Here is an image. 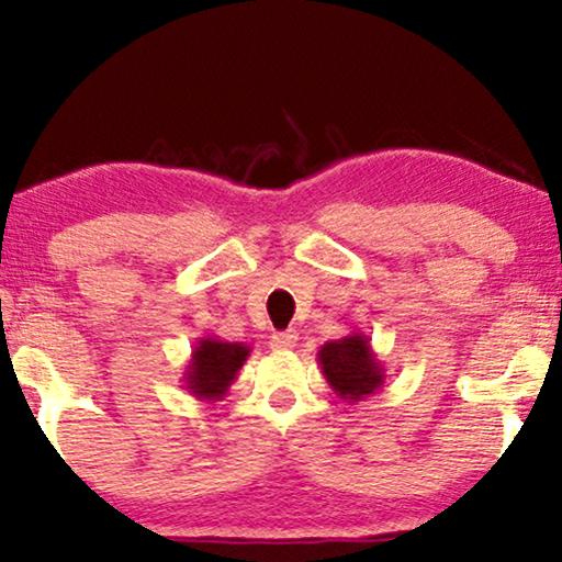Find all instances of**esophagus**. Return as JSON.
<instances>
[{
    "label": "esophagus",
    "instance_id": "1",
    "mask_svg": "<svg viewBox=\"0 0 562 562\" xmlns=\"http://www.w3.org/2000/svg\"><path fill=\"white\" fill-rule=\"evenodd\" d=\"M296 340H299L296 329H283V333L271 335V348L273 350H291L296 345Z\"/></svg>",
    "mask_w": 562,
    "mask_h": 562
}]
</instances>
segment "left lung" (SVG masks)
Wrapping results in <instances>:
<instances>
[{
  "label": "left lung",
  "mask_w": 562,
  "mask_h": 562,
  "mask_svg": "<svg viewBox=\"0 0 562 562\" xmlns=\"http://www.w3.org/2000/svg\"><path fill=\"white\" fill-rule=\"evenodd\" d=\"M317 363L322 368L329 389L335 391L342 402H360L371 396L386 381V368L373 352L371 337L350 333L340 340H329L319 348Z\"/></svg>",
  "instance_id": "1"
}]
</instances>
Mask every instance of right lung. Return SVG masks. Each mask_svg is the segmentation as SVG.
Masks as SVG:
<instances>
[{
  "instance_id": "obj_1",
  "label": "right lung",
  "mask_w": 562,
  "mask_h": 562,
  "mask_svg": "<svg viewBox=\"0 0 562 562\" xmlns=\"http://www.w3.org/2000/svg\"><path fill=\"white\" fill-rule=\"evenodd\" d=\"M250 356V345L227 342L214 335H204L196 340L191 358L183 371V383L191 396L199 402H220L227 394L240 368Z\"/></svg>"
}]
</instances>
